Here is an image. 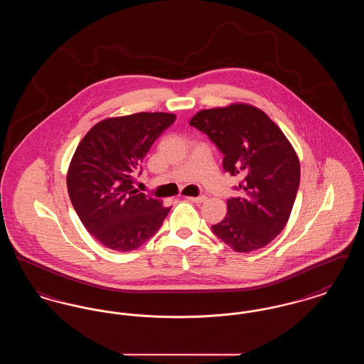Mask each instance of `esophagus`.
<instances>
[{
    "label": "esophagus",
    "mask_w": 364,
    "mask_h": 364,
    "mask_svg": "<svg viewBox=\"0 0 364 364\" xmlns=\"http://www.w3.org/2000/svg\"><path fill=\"white\" fill-rule=\"evenodd\" d=\"M187 199L193 203H203V202H206L208 198L205 195H202V196H187Z\"/></svg>",
    "instance_id": "obj_1"
}]
</instances>
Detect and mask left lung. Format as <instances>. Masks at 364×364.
Returning a JSON list of instances; mask_svg holds the SVG:
<instances>
[{"mask_svg": "<svg viewBox=\"0 0 364 364\" xmlns=\"http://www.w3.org/2000/svg\"><path fill=\"white\" fill-rule=\"evenodd\" d=\"M190 125L224 154L223 166L242 174V195L228 199L213 232L236 252L263 248L285 228L300 183V162L276 122L258 107L232 104L198 112Z\"/></svg>", "mask_w": 364, "mask_h": 364, "instance_id": "8db88e82", "label": "left lung"}]
</instances>
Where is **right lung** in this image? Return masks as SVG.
<instances>
[{
	"label": "right lung",
	"mask_w": 364,
	"mask_h": 364,
	"mask_svg": "<svg viewBox=\"0 0 364 364\" xmlns=\"http://www.w3.org/2000/svg\"><path fill=\"white\" fill-rule=\"evenodd\" d=\"M172 113H135L105 119L79 143L67 187L87 230L105 247L132 251L154 236L171 208L139 192L134 176L156 138L173 124Z\"/></svg>",
	"instance_id": "1"
}]
</instances>
